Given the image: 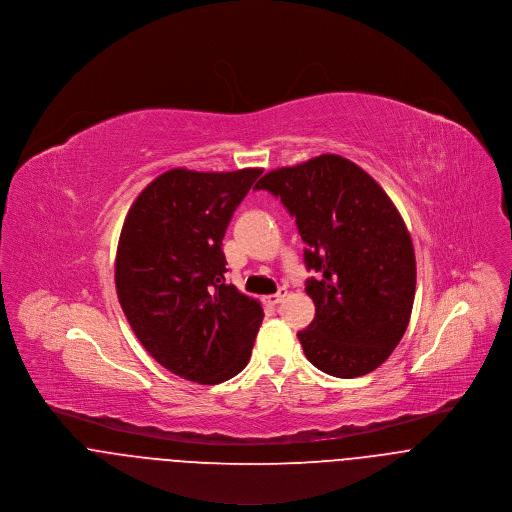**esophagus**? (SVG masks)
Listing matches in <instances>:
<instances>
[{"label":"esophagus","instance_id":"obj_1","mask_svg":"<svg viewBox=\"0 0 512 512\" xmlns=\"http://www.w3.org/2000/svg\"><path fill=\"white\" fill-rule=\"evenodd\" d=\"M285 297H287V289H279L275 295L265 297V303H267V305H271V307H275V305H279Z\"/></svg>","mask_w":512,"mask_h":512}]
</instances>
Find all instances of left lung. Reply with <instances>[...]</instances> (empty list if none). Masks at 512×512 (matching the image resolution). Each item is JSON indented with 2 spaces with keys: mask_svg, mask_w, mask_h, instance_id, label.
Here are the masks:
<instances>
[{
  "mask_svg": "<svg viewBox=\"0 0 512 512\" xmlns=\"http://www.w3.org/2000/svg\"><path fill=\"white\" fill-rule=\"evenodd\" d=\"M255 190L281 198L307 243V281L316 314L297 336L324 374L358 378L384 364L400 344L415 297L408 227L354 162L322 154L265 174Z\"/></svg>",
  "mask_w": 512,
  "mask_h": 512,
  "instance_id": "left-lung-1",
  "label": "left lung"
}]
</instances>
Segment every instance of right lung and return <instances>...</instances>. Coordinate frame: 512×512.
<instances>
[{
	"label": "right lung",
	"instance_id": "obj_1",
	"mask_svg": "<svg viewBox=\"0 0 512 512\" xmlns=\"http://www.w3.org/2000/svg\"><path fill=\"white\" fill-rule=\"evenodd\" d=\"M261 174L176 168L126 213L114 263L120 307L150 356L184 380L219 384L249 362L263 308L225 283L221 241Z\"/></svg>",
	"mask_w": 512,
	"mask_h": 512
}]
</instances>
